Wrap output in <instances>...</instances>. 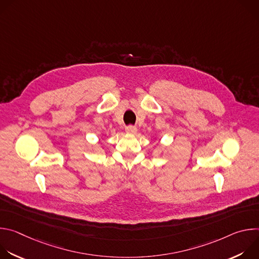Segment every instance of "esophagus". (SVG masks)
<instances>
[{
	"label": "esophagus",
	"instance_id": "obj_1",
	"mask_svg": "<svg viewBox=\"0 0 259 259\" xmlns=\"http://www.w3.org/2000/svg\"><path fill=\"white\" fill-rule=\"evenodd\" d=\"M126 132H127L128 134H136L137 129H136V127H134V126H128V127L126 128Z\"/></svg>",
	"mask_w": 259,
	"mask_h": 259
}]
</instances>
